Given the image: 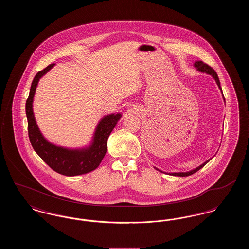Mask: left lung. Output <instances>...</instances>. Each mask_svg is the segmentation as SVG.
<instances>
[{
  "instance_id": "left-lung-1",
  "label": "left lung",
  "mask_w": 249,
  "mask_h": 249,
  "mask_svg": "<svg viewBox=\"0 0 249 249\" xmlns=\"http://www.w3.org/2000/svg\"><path fill=\"white\" fill-rule=\"evenodd\" d=\"M194 67L197 69V71H201V72H205V73H207V74H210L211 76H213V79L215 80V82L217 84V86H218V88H219V89L221 90V92H222V89H221V87H220V82H219V79H218V76H217V74H216V72L214 71L213 68H211L209 65H207L206 63H204V62H202L201 60H198V61H195L194 62ZM223 95V93H222ZM223 99H224V101H225V98H224V96H223ZM211 160V159L210 160H206L205 162H203L202 164H201L200 166H198L197 168H195V169H193V170H191V171H189V172H180V173H165V172H162V171H160V170H159L158 168H156L154 167L156 170H158V171H160V172H161V173H165V174H168V175H171V176H175V177H189L190 175H193L194 173H196L197 171H199L200 169H201L203 166L205 165L207 162H209Z\"/></svg>"
}]
</instances>
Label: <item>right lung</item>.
Instances as JSON below:
<instances>
[{"mask_svg": "<svg viewBox=\"0 0 249 249\" xmlns=\"http://www.w3.org/2000/svg\"><path fill=\"white\" fill-rule=\"evenodd\" d=\"M55 63L49 64L44 70L38 71L31 86L30 94L26 102L29 138L36 153L55 172L66 177L79 176L89 173L100 165L107 153L108 137L121 118V114L107 115L101 119L89 146L71 149L48 142L37 126L33 102L40 78L52 69Z\"/></svg>", "mask_w": 249, "mask_h": 249, "instance_id": "right-lung-1", "label": "right lung"}]
</instances>
